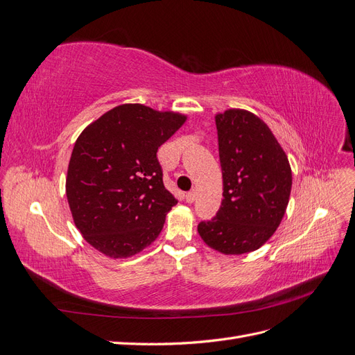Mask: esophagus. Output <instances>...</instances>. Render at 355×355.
Here are the masks:
<instances>
[{
	"label": "esophagus",
	"mask_w": 355,
	"mask_h": 355,
	"mask_svg": "<svg viewBox=\"0 0 355 355\" xmlns=\"http://www.w3.org/2000/svg\"><path fill=\"white\" fill-rule=\"evenodd\" d=\"M185 200H187V202H194L196 201V191L188 192V194L185 196Z\"/></svg>",
	"instance_id": "obj_1"
}]
</instances>
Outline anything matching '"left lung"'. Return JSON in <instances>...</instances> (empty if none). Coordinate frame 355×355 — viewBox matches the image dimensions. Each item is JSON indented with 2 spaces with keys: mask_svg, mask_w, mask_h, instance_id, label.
Returning <instances> with one entry per match:
<instances>
[{
  "mask_svg": "<svg viewBox=\"0 0 355 355\" xmlns=\"http://www.w3.org/2000/svg\"><path fill=\"white\" fill-rule=\"evenodd\" d=\"M223 179L222 206L198 234L223 254L254 252L284 218L292 168L275 136L259 116L231 108L214 115Z\"/></svg>",
  "mask_w": 355,
  "mask_h": 355,
  "instance_id": "obj_1",
  "label": "left lung"
}]
</instances>
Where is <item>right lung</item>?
<instances>
[{
    "label": "right lung",
    "mask_w": 355,
    "mask_h": 355,
    "mask_svg": "<svg viewBox=\"0 0 355 355\" xmlns=\"http://www.w3.org/2000/svg\"><path fill=\"white\" fill-rule=\"evenodd\" d=\"M187 115L124 103L90 123L73 145L67 198L83 239L111 259L153 244L178 202L163 184L158 148Z\"/></svg>",
    "instance_id": "obj_1"
}]
</instances>
